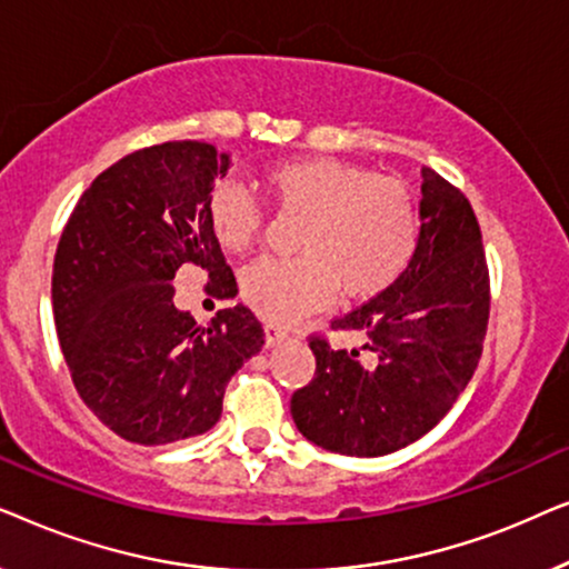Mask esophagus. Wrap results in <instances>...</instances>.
<instances>
[{
	"label": "esophagus",
	"mask_w": 569,
	"mask_h": 569,
	"mask_svg": "<svg viewBox=\"0 0 569 569\" xmlns=\"http://www.w3.org/2000/svg\"><path fill=\"white\" fill-rule=\"evenodd\" d=\"M287 339V329H282L279 323H263V341H267V347L271 345H279V341Z\"/></svg>",
	"instance_id": "34e87169"
}]
</instances>
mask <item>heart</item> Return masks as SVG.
Wrapping results in <instances>:
<instances>
[{
    "label": "heart",
    "mask_w": 569,
    "mask_h": 569,
    "mask_svg": "<svg viewBox=\"0 0 569 569\" xmlns=\"http://www.w3.org/2000/svg\"><path fill=\"white\" fill-rule=\"evenodd\" d=\"M271 207L302 217L295 259H261L240 277V295L271 321L323 308L339 290L349 300L383 292L409 267L419 243V214L409 186L337 158L282 160L261 173ZM207 222L228 253H246L261 238L259 207L236 186H217Z\"/></svg>",
    "instance_id": "heart-1"
}]
</instances>
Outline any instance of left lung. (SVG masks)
I'll return each instance as SVG.
<instances>
[{
	"label": "left lung",
	"mask_w": 569,
	"mask_h": 569,
	"mask_svg": "<svg viewBox=\"0 0 569 569\" xmlns=\"http://www.w3.org/2000/svg\"><path fill=\"white\" fill-rule=\"evenodd\" d=\"M419 243L391 287L331 321L360 349L310 337L316 376L292 393V419L331 453L386 456L430 432L477 370L489 321L479 220L461 189L422 168Z\"/></svg>",
	"instance_id": "8db88e82"
}]
</instances>
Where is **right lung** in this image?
<instances>
[{
  "label": "right lung",
  "mask_w": 569,
  "mask_h": 569,
  "mask_svg": "<svg viewBox=\"0 0 569 569\" xmlns=\"http://www.w3.org/2000/svg\"><path fill=\"white\" fill-rule=\"evenodd\" d=\"M228 154L181 139L106 168L77 201L53 256V323L69 376L100 422L139 446L207 432L224 388L263 347L243 302L207 326L173 306L176 271H207L212 298L238 292L207 222Z\"/></svg>",
  "instance_id": "1"
}]
</instances>
